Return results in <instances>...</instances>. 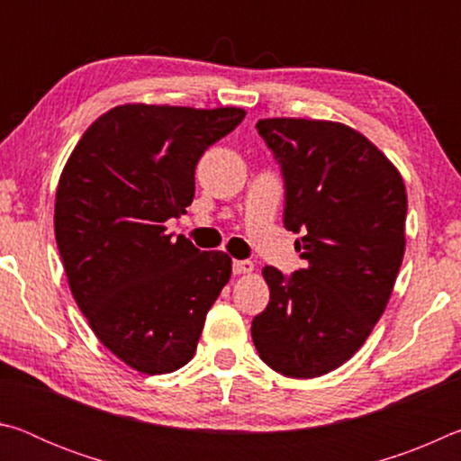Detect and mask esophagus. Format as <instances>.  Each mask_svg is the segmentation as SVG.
Listing matches in <instances>:
<instances>
[{"label": "esophagus", "mask_w": 461, "mask_h": 461, "mask_svg": "<svg viewBox=\"0 0 461 461\" xmlns=\"http://www.w3.org/2000/svg\"><path fill=\"white\" fill-rule=\"evenodd\" d=\"M254 270V264L249 260H233V275H249Z\"/></svg>", "instance_id": "esophagus-1"}]
</instances>
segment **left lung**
<instances>
[{
	"label": "left lung",
	"mask_w": 461,
	"mask_h": 461,
	"mask_svg": "<svg viewBox=\"0 0 461 461\" xmlns=\"http://www.w3.org/2000/svg\"><path fill=\"white\" fill-rule=\"evenodd\" d=\"M258 134L285 176V228L305 268L264 267L270 303L252 321L264 362L288 378L339 368L384 313L404 256L407 189L384 152L339 122L268 118Z\"/></svg>",
	"instance_id": "1"
}]
</instances>
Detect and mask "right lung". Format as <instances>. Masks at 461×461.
<instances>
[{
    "instance_id": "obj_1",
    "label": "right lung",
    "mask_w": 461,
    "mask_h": 461,
    "mask_svg": "<svg viewBox=\"0 0 461 461\" xmlns=\"http://www.w3.org/2000/svg\"><path fill=\"white\" fill-rule=\"evenodd\" d=\"M241 107L126 104L91 123L62 168L54 236L77 305L123 364L168 374L191 360L231 258L175 241L165 221L194 197V167Z\"/></svg>"
}]
</instances>
